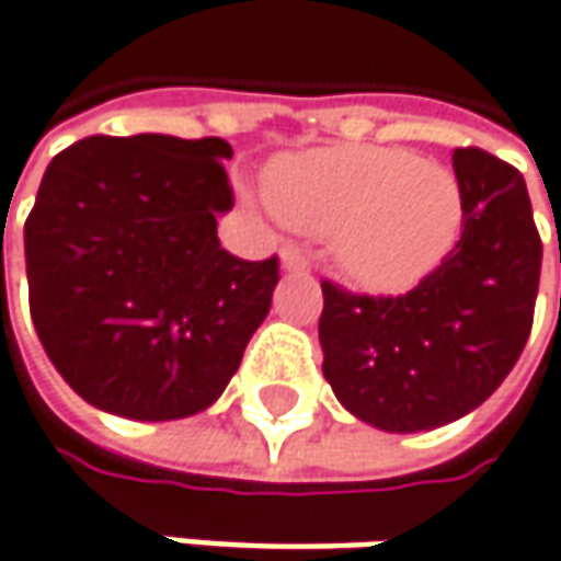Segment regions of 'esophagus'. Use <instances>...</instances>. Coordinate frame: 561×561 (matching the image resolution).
I'll return each instance as SVG.
<instances>
[{
	"label": "esophagus",
	"mask_w": 561,
	"mask_h": 561,
	"mask_svg": "<svg viewBox=\"0 0 561 561\" xmlns=\"http://www.w3.org/2000/svg\"><path fill=\"white\" fill-rule=\"evenodd\" d=\"M279 256H282V266H285V270H295V273H305L307 270L305 251H301V248H295V244H285V248L279 251Z\"/></svg>",
	"instance_id": "esophagus-1"
}]
</instances>
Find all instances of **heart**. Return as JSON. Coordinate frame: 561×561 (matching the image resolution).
Instances as JSON below:
<instances>
[{
	"instance_id": "b5f03b06",
	"label": "heart",
	"mask_w": 561,
	"mask_h": 561,
	"mask_svg": "<svg viewBox=\"0 0 561 561\" xmlns=\"http://www.w3.org/2000/svg\"><path fill=\"white\" fill-rule=\"evenodd\" d=\"M270 204L291 229L332 238L339 270L379 291L424 279L461 229L458 179L396 147L285 159L270 172Z\"/></svg>"
}]
</instances>
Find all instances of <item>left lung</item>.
<instances>
[{
	"label": "left lung",
	"instance_id": "1",
	"mask_svg": "<svg viewBox=\"0 0 561 561\" xmlns=\"http://www.w3.org/2000/svg\"><path fill=\"white\" fill-rule=\"evenodd\" d=\"M461 238L399 298L323 282V377L364 424L417 433L483 404L522 357L543 244L522 172L458 147ZM561 263V244H559Z\"/></svg>",
	"mask_w": 561,
	"mask_h": 561
}]
</instances>
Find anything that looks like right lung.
Masks as SVG:
<instances>
[{
	"instance_id": "1",
	"label": "right lung",
	"mask_w": 561,
	"mask_h": 561,
	"mask_svg": "<svg viewBox=\"0 0 561 561\" xmlns=\"http://www.w3.org/2000/svg\"><path fill=\"white\" fill-rule=\"evenodd\" d=\"M222 137H84L49 162L24 222L31 317L93 408L179 421L216 402L273 305L279 260L216 238L234 204Z\"/></svg>"
}]
</instances>
